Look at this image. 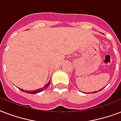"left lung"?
Returning <instances> with one entry per match:
<instances>
[{
	"instance_id": "8db88e82",
	"label": "left lung",
	"mask_w": 121,
	"mask_h": 121,
	"mask_svg": "<svg viewBox=\"0 0 121 121\" xmlns=\"http://www.w3.org/2000/svg\"><path fill=\"white\" fill-rule=\"evenodd\" d=\"M101 90H102V88ZM99 90V91H100V90Z\"/></svg>"
}]
</instances>
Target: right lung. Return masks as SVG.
<instances>
[{"label": "right lung", "mask_w": 121, "mask_h": 121, "mask_svg": "<svg viewBox=\"0 0 121 121\" xmlns=\"http://www.w3.org/2000/svg\"><path fill=\"white\" fill-rule=\"evenodd\" d=\"M49 83H50V82H48V84H46L45 85V86H44L43 88H40V89H38V90H34V91H26V90H22V89H21V90L22 91V92H26V93H28V94H37V93H38V92H42V91H43L44 89H46V88H47L48 86V85H49Z\"/></svg>", "instance_id": "obj_1"}]
</instances>
